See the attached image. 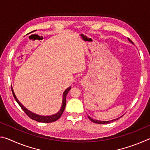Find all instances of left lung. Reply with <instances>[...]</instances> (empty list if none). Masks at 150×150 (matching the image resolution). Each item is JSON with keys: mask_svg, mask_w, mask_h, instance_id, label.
<instances>
[{"mask_svg": "<svg viewBox=\"0 0 150 150\" xmlns=\"http://www.w3.org/2000/svg\"><path fill=\"white\" fill-rule=\"evenodd\" d=\"M128 40L129 42H130V43H132V44H134V43H133L132 41V40H130L129 38H128ZM88 118H89L90 120H91V121H92L93 122H94V123H96V124H108V123H110V122H111L115 121V120H118V119L120 118V117H119V118H116V119H114V120H109V121H100V120H96V119H93V118H91V116H88Z\"/></svg>", "mask_w": 150, "mask_h": 150, "instance_id": "left-lung-1", "label": "left lung"}]
</instances>
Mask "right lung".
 <instances>
[{"label": "right lung", "mask_w": 150, "mask_h": 150, "mask_svg": "<svg viewBox=\"0 0 150 150\" xmlns=\"http://www.w3.org/2000/svg\"><path fill=\"white\" fill-rule=\"evenodd\" d=\"M71 87H68L67 89H66L64 92L63 93V100H62V107H61L59 111L58 112L54 114V115H51V116H42V115H37V114H35L32 112L30 111L29 110L24 107V106L22 105L21 103L18 100V98H16V95H15L14 92L13 91V88L12 87V95H13L14 97L15 98V100L17 102V103L20 105V107L22 108V110L24 111V112L26 114V115L29 116L30 118H32V120H35L37 122H43V123H50V122H55L61 116H62V114L63 112V111L65 110V105H66V96H67V95L69 91L71 90Z\"/></svg>", "instance_id": "right-lung-1"}]
</instances>
